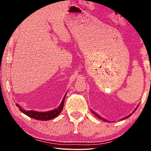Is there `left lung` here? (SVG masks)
I'll list each match as a JSON object with an SVG mask.
<instances>
[{
	"label": "left lung",
	"mask_w": 151,
	"mask_h": 151,
	"mask_svg": "<svg viewBox=\"0 0 151 151\" xmlns=\"http://www.w3.org/2000/svg\"><path fill=\"white\" fill-rule=\"evenodd\" d=\"M138 106H139V105H138ZM138 106L137 107V108L136 109H134V111H133V112H132V113H134V111H136V110H137V109L138 108ZM91 112H93V113L94 114V115H95L96 117H97V118H98V119H101V120H103V121H105V122H106V121H107V120H106L105 119H104V118H103V117H101V116H100V115H99V114H96V112H94L93 111H91ZM132 113H131V114H129V116H126V117H124V118H122L121 120H124V119H127V118H129V116H131L132 115ZM109 122V121H108Z\"/></svg>",
	"instance_id": "8db88e82"
}]
</instances>
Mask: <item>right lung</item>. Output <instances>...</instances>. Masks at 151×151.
<instances>
[{"label":"right lung","mask_w":151,"mask_h":151,"mask_svg":"<svg viewBox=\"0 0 151 151\" xmlns=\"http://www.w3.org/2000/svg\"><path fill=\"white\" fill-rule=\"evenodd\" d=\"M65 94V96L63 99L62 102L57 109H55V110H52V111H47V112H37L35 111H26L22 108L21 106H19V104H18L17 103L16 104V105L19 107V109L20 111H21L22 113H24L27 115L28 116L31 117L32 119H35L36 120H39V121H48V120H51L52 119L57 117L58 114H59L62 110L63 109V106H64V102H65V96H66Z\"/></svg>","instance_id":"1"}]
</instances>
